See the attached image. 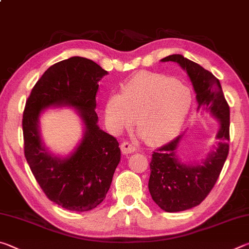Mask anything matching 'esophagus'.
Returning a JSON list of instances; mask_svg holds the SVG:
<instances>
[{
    "instance_id": "34e87169",
    "label": "esophagus",
    "mask_w": 249,
    "mask_h": 249,
    "mask_svg": "<svg viewBox=\"0 0 249 249\" xmlns=\"http://www.w3.org/2000/svg\"><path fill=\"white\" fill-rule=\"evenodd\" d=\"M121 150L124 155H128V154H132V153H135V151H137V147L134 144H130V142H122V145H121Z\"/></svg>"
}]
</instances>
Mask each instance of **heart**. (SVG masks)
<instances>
[{
	"instance_id": "b5f03b06",
	"label": "heart",
	"mask_w": 249,
	"mask_h": 249,
	"mask_svg": "<svg viewBox=\"0 0 249 249\" xmlns=\"http://www.w3.org/2000/svg\"><path fill=\"white\" fill-rule=\"evenodd\" d=\"M192 102L190 89L169 75L140 72L128 80L122 93L109 96L105 121L112 132H121L135 123L150 144H163L175 138L187 120Z\"/></svg>"
}]
</instances>
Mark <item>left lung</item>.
I'll use <instances>...</instances> for the list:
<instances>
[{
	"mask_svg": "<svg viewBox=\"0 0 249 249\" xmlns=\"http://www.w3.org/2000/svg\"><path fill=\"white\" fill-rule=\"evenodd\" d=\"M160 61L177 62L187 72L196 94L197 109L210 113L220 125L216 146L199 162L183 163L178 158L177 149L184 134L154 151L149 165L150 196L160 209L172 213L199 205L215 184L230 149V107L218 79L203 67L182 54H170Z\"/></svg>",
	"mask_w": 249,
	"mask_h": 249,
	"instance_id": "obj_1",
	"label": "left lung"
}]
</instances>
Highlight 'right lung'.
Returning <instances> with one entry per match:
<instances>
[{"instance_id": "add662e5", "label": "right lung", "mask_w": 249, "mask_h": 249, "mask_svg": "<svg viewBox=\"0 0 249 249\" xmlns=\"http://www.w3.org/2000/svg\"><path fill=\"white\" fill-rule=\"evenodd\" d=\"M107 71L83 57H71L45 71L33 88L23 114L25 157L50 201L75 212L102 202L121 160L116 138L98 125L95 96ZM50 107H72L84 124V136L69 155H53L41 140L40 115Z\"/></svg>"}]
</instances>
